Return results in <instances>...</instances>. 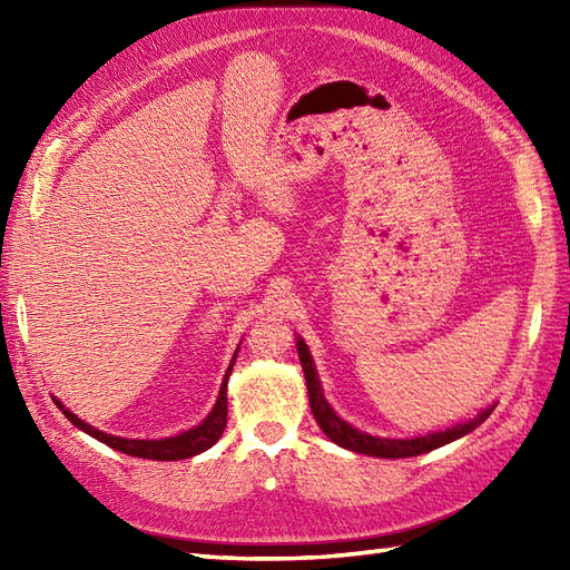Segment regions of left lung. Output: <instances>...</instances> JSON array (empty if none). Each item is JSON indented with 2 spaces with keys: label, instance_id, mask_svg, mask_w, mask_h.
I'll use <instances>...</instances> for the list:
<instances>
[{
  "label": "left lung",
  "instance_id": "8db88e82",
  "mask_svg": "<svg viewBox=\"0 0 570 570\" xmlns=\"http://www.w3.org/2000/svg\"><path fill=\"white\" fill-rule=\"evenodd\" d=\"M297 354H299L302 371H304V377H306L308 404H312V413H314L318 428L337 446H342V450H350V452H356V454H368V456H377V459H406V456H419V454H425V452H433V450H438V446H444V444H450V442H454L463 435L473 433V430L480 423H485V419L497 406V402H494L488 409H482L480 413H475L473 419L461 421L452 428L435 430V433H428V435H419V438H375V435L364 433V430L350 425L347 421H342L337 413L333 411V406L327 404V400L323 396L318 373H316L314 356H312V352H308L306 342L299 335H297Z\"/></svg>",
  "mask_w": 570,
  "mask_h": 570
}]
</instances>
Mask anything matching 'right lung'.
<instances>
[{"instance_id":"obj_1","label":"right lung","mask_w":570,"mask_h":570,"mask_svg":"<svg viewBox=\"0 0 570 570\" xmlns=\"http://www.w3.org/2000/svg\"><path fill=\"white\" fill-rule=\"evenodd\" d=\"M237 352H239V344H237V350H235V354L230 358V366H228L226 375H223V383H220V390H218L214 409L206 413V419L199 425L189 428V430H185V433H178L174 438L130 440V438L109 435V433H101V430H97L95 425L80 421L73 411H68L57 400V396H55V404L63 411V416L71 421L78 430H82V433H88L90 438H95L99 442H105L107 446H111V450H116V452H124V454H130V456H140V459H154V461H178V459L197 456V454H202L206 450H212V446L218 442V438L223 435V430H226V423H228V377L233 373Z\"/></svg>"}]
</instances>
